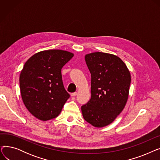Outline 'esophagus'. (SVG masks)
Listing matches in <instances>:
<instances>
[{"label":"esophagus","mask_w":160,"mask_h":160,"mask_svg":"<svg viewBox=\"0 0 160 160\" xmlns=\"http://www.w3.org/2000/svg\"><path fill=\"white\" fill-rule=\"evenodd\" d=\"M77 95V92H74V93H72L71 94V95L72 97H75Z\"/></svg>","instance_id":"34e87169"}]
</instances>
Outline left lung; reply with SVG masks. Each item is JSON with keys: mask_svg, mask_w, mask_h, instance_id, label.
Here are the masks:
<instances>
[{"mask_svg": "<svg viewBox=\"0 0 160 160\" xmlns=\"http://www.w3.org/2000/svg\"><path fill=\"white\" fill-rule=\"evenodd\" d=\"M85 60L91 75V99L82 106V115L97 128L111 124L127 104L131 76L121 59L113 54L93 52Z\"/></svg>", "mask_w": 160, "mask_h": 160, "instance_id": "obj_1", "label": "left lung"}]
</instances>
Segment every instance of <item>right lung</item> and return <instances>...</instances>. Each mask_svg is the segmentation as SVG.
<instances>
[{
    "instance_id": "right-lung-1",
    "label": "right lung",
    "mask_w": 160,
    "mask_h": 160,
    "mask_svg": "<svg viewBox=\"0 0 160 160\" xmlns=\"http://www.w3.org/2000/svg\"><path fill=\"white\" fill-rule=\"evenodd\" d=\"M62 50H48L30 57L21 71V97L27 110L39 120L58 117L70 97L63 86L62 67L73 57Z\"/></svg>"
}]
</instances>
